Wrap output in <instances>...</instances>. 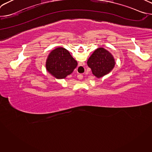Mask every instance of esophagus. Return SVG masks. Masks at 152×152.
I'll use <instances>...</instances> for the list:
<instances>
[{
    "label": "esophagus",
    "mask_w": 152,
    "mask_h": 152,
    "mask_svg": "<svg viewBox=\"0 0 152 152\" xmlns=\"http://www.w3.org/2000/svg\"><path fill=\"white\" fill-rule=\"evenodd\" d=\"M77 76L79 77V79H82V77H83V75L82 74H79Z\"/></svg>",
    "instance_id": "esophagus-1"
}]
</instances>
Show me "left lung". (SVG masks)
Segmentation results:
<instances>
[{"label":"left lung","mask_w":152,"mask_h":152,"mask_svg":"<svg viewBox=\"0 0 152 152\" xmlns=\"http://www.w3.org/2000/svg\"><path fill=\"white\" fill-rule=\"evenodd\" d=\"M88 66L97 78L109 73L115 66V59L110 52L102 48L97 49L87 61Z\"/></svg>","instance_id":"left-lung-1"}]
</instances>
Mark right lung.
I'll return each instance as SVG.
<instances>
[{
	"instance_id": "1",
	"label": "right lung",
	"mask_w": 152,
	"mask_h": 152,
	"mask_svg": "<svg viewBox=\"0 0 152 152\" xmlns=\"http://www.w3.org/2000/svg\"><path fill=\"white\" fill-rule=\"evenodd\" d=\"M77 61L69 52L63 48L53 50L46 60L47 70L57 79H64L77 67Z\"/></svg>"
}]
</instances>
